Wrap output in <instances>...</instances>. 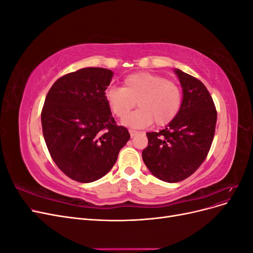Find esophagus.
Returning a JSON list of instances; mask_svg holds the SVG:
<instances>
[{
	"label": "esophagus",
	"instance_id": "esophagus-1",
	"mask_svg": "<svg viewBox=\"0 0 253 253\" xmlns=\"http://www.w3.org/2000/svg\"><path fill=\"white\" fill-rule=\"evenodd\" d=\"M129 135H131V137H134L135 135H137V133H138V132H137V131H134V129H129Z\"/></svg>",
	"mask_w": 253,
	"mask_h": 253
}]
</instances>
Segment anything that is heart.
Returning <instances> with one entry per match:
<instances>
[{
	"label": "heart",
	"mask_w": 253,
	"mask_h": 253,
	"mask_svg": "<svg viewBox=\"0 0 253 253\" xmlns=\"http://www.w3.org/2000/svg\"><path fill=\"white\" fill-rule=\"evenodd\" d=\"M114 116L124 119L135 101L140 109L125 119L124 124L133 128H142L155 122L166 126L177 117L182 104V91L174 81L165 76L137 72L122 80V87L111 86L104 93Z\"/></svg>",
	"instance_id": "1"
}]
</instances>
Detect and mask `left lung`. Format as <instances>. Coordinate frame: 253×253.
<instances>
[{
  "instance_id": "8db88e82",
  "label": "left lung",
  "mask_w": 253,
  "mask_h": 253,
  "mask_svg": "<svg viewBox=\"0 0 253 253\" xmlns=\"http://www.w3.org/2000/svg\"><path fill=\"white\" fill-rule=\"evenodd\" d=\"M182 87L181 109L170 125L147 133L148 147L142 159L151 173L167 182H178L192 175L204 163L215 133L217 113L204 83L175 70Z\"/></svg>"
}]
</instances>
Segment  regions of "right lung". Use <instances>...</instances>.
I'll return each instance as SVG.
<instances>
[{"label": "right lung", "instance_id": "add662e5", "mask_svg": "<svg viewBox=\"0 0 253 253\" xmlns=\"http://www.w3.org/2000/svg\"><path fill=\"white\" fill-rule=\"evenodd\" d=\"M113 72L86 67L59 78L48 90L41 113L42 131L53 162L79 182L101 178L129 139L117 126L104 93Z\"/></svg>", "mask_w": 253, "mask_h": 253}]
</instances>
